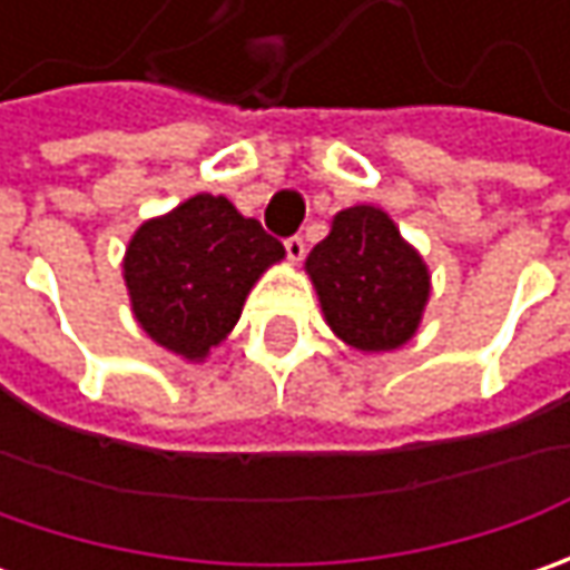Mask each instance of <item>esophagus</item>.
I'll list each match as a JSON object with an SVG mask.
<instances>
[{
    "mask_svg": "<svg viewBox=\"0 0 570 570\" xmlns=\"http://www.w3.org/2000/svg\"><path fill=\"white\" fill-rule=\"evenodd\" d=\"M304 250H307V244H304V237L301 234H292V237H285V253H288V259H304Z\"/></svg>",
    "mask_w": 570,
    "mask_h": 570,
    "instance_id": "obj_1",
    "label": "esophagus"
}]
</instances>
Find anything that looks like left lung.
<instances>
[{"mask_svg":"<svg viewBox=\"0 0 570 570\" xmlns=\"http://www.w3.org/2000/svg\"><path fill=\"white\" fill-rule=\"evenodd\" d=\"M307 273L326 323L352 348L390 352L412 340L425 311L428 269L386 212H340L330 237L307 256Z\"/></svg>","mask_w":570,"mask_h":570,"instance_id":"1","label":"left lung"}]
</instances>
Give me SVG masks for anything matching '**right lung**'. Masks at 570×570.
<instances>
[{
  "label": "right lung",
  "instance_id": "add662e5",
  "mask_svg": "<svg viewBox=\"0 0 570 570\" xmlns=\"http://www.w3.org/2000/svg\"><path fill=\"white\" fill-rule=\"evenodd\" d=\"M282 256L256 218L199 193L136 230L122 275L145 333L193 362L228 336L253 282Z\"/></svg>",
  "mask_w": 570,
  "mask_h": 570
}]
</instances>
